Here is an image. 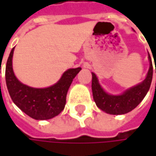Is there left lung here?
Wrapping results in <instances>:
<instances>
[{
    "label": "left lung",
    "mask_w": 156,
    "mask_h": 156,
    "mask_svg": "<svg viewBox=\"0 0 156 156\" xmlns=\"http://www.w3.org/2000/svg\"><path fill=\"white\" fill-rule=\"evenodd\" d=\"M148 61L149 69L145 80L118 95H114L105 92L104 89L100 85L98 78L96 77L95 74L92 73V92L94 101L100 109L110 115H124L132 111L140 104V102L146 96L152 82L153 65L149 54Z\"/></svg>",
    "instance_id": "8db88e82"
}]
</instances>
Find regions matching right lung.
<instances>
[{
	"label": "right lung",
	"mask_w": 156,
	"mask_h": 156,
	"mask_svg": "<svg viewBox=\"0 0 156 156\" xmlns=\"http://www.w3.org/2000/svg\"><path fill=\"white\" fill-rule=\"evenodd\" d=\"M11 50L6 65V83L12 101L21 111L35 120H48L58 115L65 108L69 87L81 68L65 71L55 84L44 88L27 86L19 81L13 70Z\"/></svg>",
	"instance_id": "add662e5"
}]
</instances>
